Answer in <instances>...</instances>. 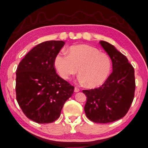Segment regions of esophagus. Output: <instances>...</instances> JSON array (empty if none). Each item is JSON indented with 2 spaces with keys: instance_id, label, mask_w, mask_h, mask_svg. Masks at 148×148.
Returning a JSON list of instances; mask_svg holds the SVG:
<instances>
[{
  "instance_id": "esophagus-1",
  "label": "esophagus",
  "mask_w": 148,
  "mask_h": 148,
  "mask_svg": "<svg viewBox=\"0 0 148 148\" xmlns=\"http://www.w3.org/2000/svg\"><path fill=\"white\" fill-rule=\"evenodd\" d=\"M74 92H79V89L77 87H75V88H74Z\"/></svg>"
}]
</instances>
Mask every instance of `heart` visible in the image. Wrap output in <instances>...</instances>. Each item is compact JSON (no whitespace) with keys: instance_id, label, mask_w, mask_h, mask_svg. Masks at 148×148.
I'll return each mask as SVG.
<instances>
[{"instance_id":"1","label":"heart","mask_w":148,"mask_h":148,"mask_svg":"<svg viewBox=\"0 0 148 148\" xmlns=\"http://www.w3.org/2000/svg\"><path fill=\"white\" fill-rule=\"evenodd\" d=\"M65 53H58L54 65L64 79L79 72L78 82L90 88L97 87L105 82L111 70V61L105 53L85 44L71 46Z\"/></svg>"}]
</instances>
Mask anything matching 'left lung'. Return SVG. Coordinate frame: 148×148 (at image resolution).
Listing matches in <instances>:
<instances>
[{
    "label": "left lung",
    "mask_w": 148,
    "mask_h": 148,
    "mask_svg": "<svg viewBox=\"0 0 148 148\" xmlns=\"http://www.w3.org/2000/svg\"><path fill=\"white\" fill-rule=\"evenodd\" d=\"M112 62V73L97 88L83 90L86 102L85 114L92 122L108 123L125 115L131 106L135 89L134 69L127 58L114 45L100 41Z\"/></svg>",
    "instance_id": "obj_1"
}]
</instances>
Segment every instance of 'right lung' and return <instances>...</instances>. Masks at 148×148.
I'll return each mask as SVG.
<instances>
[{"instance_id": "right-lung-1", "label": "right lung", "mask_w": 148, "mask_h": 148, "mask_svg": "<svg viewBox=\"0 0 148 148\" xmlns=\"http://www.w3.org/2000/svg\"><path fill=\"white\" fill-rule=\"evenodd\" d=\"M65 42L38 44L18 64L16 73V101L25 116L39 124L58 119L74 87L56 73L54 60Z\"/></svg>"}]
</instances>
